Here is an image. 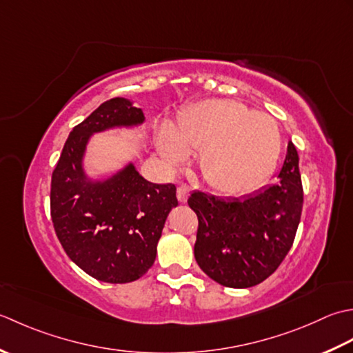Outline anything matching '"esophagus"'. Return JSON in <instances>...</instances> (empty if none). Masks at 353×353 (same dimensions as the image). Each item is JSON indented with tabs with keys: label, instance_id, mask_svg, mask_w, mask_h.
Listing matches in <instances>:
<instances>
[{
	"label": "esophagus",
	"instance_id": "obj_1",
	"mask_svg": "<svg viewBox=\"0 0 353 353\" xmlns=\"http://www.w3.org/2000/svg\"><path fill=\"white\" fill-rule=\"evenodd\" d=\"M189 193H190L189 187H187V185H179V187H178V192H176L179 203H187V198H189Z\"/></svg>",
	"mask_w": 353,
	"mask_h": 353
}]
</instances>
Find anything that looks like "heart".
I'll return each mask as SVG.
<instances>
[{"label": "heart", "instance_id": "1", "mask_svg": "<svg viewBox=\"0 0 353 353\" xmlns=\"http://www.w3.org/2000/svg\"><path fill=\"white\" fill-rule=\"evenodd\" d=\"M280 146L274 119L227 99L192 106L176 128L164 126L157 139L158 152L172 168L199 152L204 181L224 193H247L262 185L276 169Z\"/></svg>", "mask_w": 353, "mask_h": 353}]
</instances>
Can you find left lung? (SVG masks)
<instances>
[{"instance_id": "left-lung-1", "label": "left lung", "mask_w": 353, "mask_h": 353, "mask_svg": "<svg viewBox=\"0 0 353 353\" xmlns=\"http://www.w3.org/2000/svg\"><path fill=\"white\" fill-rule=\"evenodd\" d=\"M198 216L195 259L205 274L228 288L263 282L291 250L303 207L296 146L288 143L277 183L242 198L193 192Z\"/></svg>"}]
</instances>
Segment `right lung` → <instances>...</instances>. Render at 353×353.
I'll return each instance as SVG.
<instances>
[{
    "label": "right lung",
    "instance_id": "add662e5",
    "mask_svg": "<svg viewBox=\"0 0 353 353\" xmlns=\"http://www.w3.org/2000/svg\"><path fill=\"white\" fill-rule=\"evenodd\" d=\"M145 123V114L125 97H114L73 128L52 176L50 207L57 239L86 274L106 283L145 276L170 210L178 205L174 184L143 178L132 161L114 174L92 178L85 170L91 137Z\"/></svg>",
    "mask_w": 353,
    "mask_h": 353
}]
</instances>
